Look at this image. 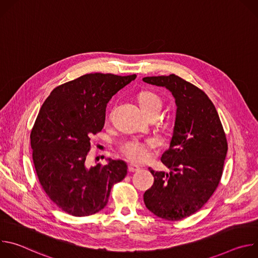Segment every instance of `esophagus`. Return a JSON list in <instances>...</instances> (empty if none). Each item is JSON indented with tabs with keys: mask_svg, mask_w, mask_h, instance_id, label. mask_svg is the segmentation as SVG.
<instances>
[{
	"mask_svg": "<svg viewBox=\"0 0 258 258\" xmlns=\"http://www.w3.org/2000/svg\"><path fill=\"white\" fill-rule=\"evenodd\" d=\"M139 169H140V167L138 165H136V164H128V171L130 172H135V171H137Z\"/></svg>",
	"mask_w": 258,
	"mask_h": 258,
	"instance_id": "34e87169",
	"label": "esophagus"
}]
</instances>
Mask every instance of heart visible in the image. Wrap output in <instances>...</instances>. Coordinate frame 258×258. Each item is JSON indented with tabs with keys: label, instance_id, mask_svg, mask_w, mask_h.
Listing matches in <instances>:
<instances>
[{
	"label": "heart",
	"instance_id": "b5f03b06",
	"mask_svg": "<svg viewBox=\"0 0 258 258\" xmlns=\"http://www.w3.org/2000/svg\"><path fill=\"white\" fill-rule=\"evenodd\" d=\"M138 102L143 112L149 117L157 116L162 107L160 97L151 91H142L138 95ZM155 146L153 140L130 141L123 144L120 151L124 157L133 162H144L149 157V150Z\"/></svg>",
	"mask_w": 258,
	"mask_h": 258
}]
</instances>
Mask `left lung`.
Returning <instances> with one entry per match:
<instances>
[{
	"label": "left lung",
	"instance_id": "obj_1",
	"mask_svg": "<svg viewBox=\"0 0 258 258\" xmlns=\"http://www.w3.org/2000/svg\"><path fill=\"white\" fill-rule=\"evenodd\" d=\"M143 81L166 88L175 99L173 134L161 157L169 172L149 168L154 182L144 194L152 213L174 222L197 212L212 196L223 175L228 142L216 109L202 90L175 75Z\"/></svg>",
	"mask_w": 258,
	"mask_h": 258
}]
</instances>
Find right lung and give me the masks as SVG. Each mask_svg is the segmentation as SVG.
Returning a JSON list of instances; mask_svg holds the SVG:
<instances>
[{"label":"right lung","instance_id":"right-lung-1","mask_svg":"<svg viewBox=\"0 0 258 258\" xmlns=\"http://www.w3.org/2000/svg\"><path fill=\"white\" fill-rule=\"evenodd\" d=\"M136 78L89 73L55 88L41 107L30 133L34 168L49 198L70 215L103 209L127 173L122 160L89 166L87 156L92 136L104 126L107 103Z\"/></svg>","mask_w":258,"mask_h":258}]
</instances>
